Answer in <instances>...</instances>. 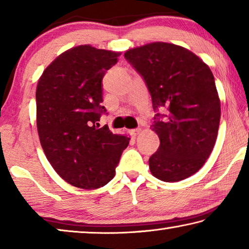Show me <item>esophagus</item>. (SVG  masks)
Here are the masks:
<instances>
[{"mask_svg": "<svg viewBox=\"0 0 249 249\" xmlns=\"http://www.w3.org/2000/svg\"><path fill=\"white\" fill-rule=\"evenodd\" d=\"M140 132H141V128H134V129L129 130V134L132 135L133 137H135V136H137L138 134H140Z\"/></svg>", "mask_w": 249, "mask_h": 249, "instance_id": "34e87169", "label": "esophagus"}]
</instances>
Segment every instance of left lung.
<instances>
[{
    "label": "left lung",
    "instance_id": "obj_1",
    "mask_svg": "<svg viewBox=\"0 0 249 249\" xmlns=\"http://www.w3.org/2000/svg\"><path fill=\"white\" fill-rule=\"evenodd\" d=\"M124 57L145 81L156 112L153 130L160 145L149 158L150 172L166 182L195 175L212 153L220 125L212 71L190 50L160 41Z\"/></svg>",
    "mask_w": 249,
    "mask_h": 249
}]
</instances>
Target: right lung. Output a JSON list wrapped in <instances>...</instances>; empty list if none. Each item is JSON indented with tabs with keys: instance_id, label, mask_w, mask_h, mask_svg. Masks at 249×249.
I'll use <instances>...</instances> for the list:
<instances>
[{
	"instance_id": "right-lung-1",
	"label": "right lung",
	"mask_w": 249,
	"mask_h": 249,
	"mask_svg": "<svg viewBox=\"0 0 249 249\" xmlns=\"http://www.w3.org/2000/svg\"><path fill=\"white\" fill-rule=\"evenodd\" d=\"M121 53L81 45L58 56L36 89L37 129L48 161L67 182L98 189L115 176L127 136L99 127L107 114L102 80Z\"/></svg>"
}]
</instances>
